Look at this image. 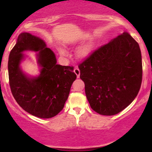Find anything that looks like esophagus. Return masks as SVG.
<instances>
[{"label":"esophagus","mask_w":152,"mask_h":152,"mask_svg":"<svg viewBox=\"0 0 152 152\" xmlns=\"http://www.w3.org/2000/svg\"><path fill=\"white\" fill-rule=\"evenodd\" d=\"M74 72L75 73V75H77V77H80V70H79L78 68H75V69H74Z\"/></svg>","instance_id":"1"}]
</instances>
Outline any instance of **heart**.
<instances>
[{"label":"heart","mask_w":152,"mask_h":152,"mask_svg":"<svg viewBox=\"0 0 152 152\" xmlns=\"http://www.w3.org/2000/svg\"><path fill=\"white\" fill-rule=\"evenodd\" d=\"M59 51L61 54H64V51L63 49H60ZM88 53H89V48H88V47H84V48H82V49L79 51L78 55L80 57H85V56H88Z\"/></svg>","instance_id":"heart-1"}]
</instances>
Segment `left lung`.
Listing matches in <instances>:
<instances>
[{
  "mask_svg": "<svg viewBox=\"0 0 152 152\" xmlns=\"http://www.w3.org/2000/svg\"><path fill=\"white\" fill-rule=\"evenodd\" d=\"M78 68L91 107L100 115L113 116L121 112L140 90V48L126 32L91 52Z\"/></svg>",
  "mask_w": 152,
  "mask_h": 152,
  "instance_id": "1",
  "label": "left lung"
}]
</instances>
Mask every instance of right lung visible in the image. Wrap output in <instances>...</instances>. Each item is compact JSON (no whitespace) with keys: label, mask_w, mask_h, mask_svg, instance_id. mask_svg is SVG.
Listing matches in <instances>:
<instances>
[{"label":"right lung","mask_w":152,"mask_h":152,"mask_svg":"<svg viewBox=\"0 0 152 152\" xmlns=\"http://www.w3.org/2000/svg\"><path fill=\"white\" fill-rule=\"evenodd\" d=\"M39 51L38 63L42 68L39 77L29 79L22 73L19 63L22 52ZM54 52L45 42L30 33L19 35L8 60L9 84L17 103L33 116L42 119L56 116L64 108L72 83L77 77L74 67L56 64Z\"/></svg>","instance_id":"obj_1"}]
</instances>
